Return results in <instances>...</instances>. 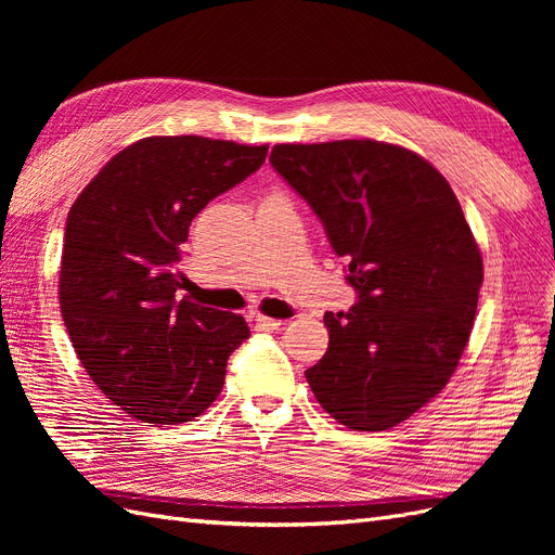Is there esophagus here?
<instances>
[{
  "label": "esophagus",
  "mask_w": 555,
  "mask_h": 555,
  "mask_svg": "<svg viewBox=\"0 0 555 555\" xmlns=\"http://www.w3.org/2000/svg\"><path fill=\"white\" fill-rule=\"evenodd\" d=\"M251 322H255L257 331H278L282 326L280 319L263 317V314H251Z\"/></svg>",
  "instance_id": "34e87169"
}]
</instances>
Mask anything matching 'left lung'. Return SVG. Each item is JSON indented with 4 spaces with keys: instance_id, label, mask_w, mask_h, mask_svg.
<instances>
[{
    "instance_id": "8db88e82",
    "label": "left lung",
    "mask_w": 555,
    "mask_h": 555,
    "mask_svg": "<svg viewBox=\"0 0 555 555\" xmlns=\"http://www.w3.org/2000/svg\"><path fill=\"white\" fill-rule=\"evenodd\" d=\"M271 164L359 294L347 314H324L310 389L338 424L389 430L444 389L473 331L483 263L459 198L424 157L371 139L280 143Z\"/></svg>"
}]
</instances>
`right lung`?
<instances>
[{
	"label": "right lung",
	"mask_w": 555,
	"mask_h": 555,
	"mask_svg": "<svg viewBox=\"0 0 555 555\" xmlns=\"http://www.w3.org/2000/svg\"><path fill=\"white\" fill-rule=\"evenodd\" d=\"M268 145L147 137L120 150L66 217L60 308L76 354L131 418L178 426L220 396L241 314L178 298L194 217L263 164Z\"/></svg>",
	"instance_id": "add662e5"
}]
</instances>
